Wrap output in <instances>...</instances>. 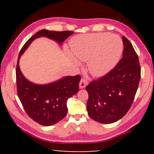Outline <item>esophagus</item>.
<instances>
[{
	"label": "esophagus",
	"instance_id": "obj_1",
	"mask_svg": "<svg viewBox=\"0 0 154 154\" xmlns=\"http://www.w3.org/2000/svg\"><path fill=\"white\" fill-rule=\"evenodd\" d=\"M88 84V81L85 79H82L79 83L80 88H85Z\"/></svg>",
	"mask_w": 154,
	"mask_h": 154
}]
</instances>
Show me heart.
I'll return each instance as SVG.
<instances>
[{
    "instance_id": "1",
    "label": "heart",
    "mask_w": 154,
    "mask_h": 154,
    "mask_svg": "<svg viewBox=\"0 0 154 154\" xmlns=\"http://www.w3.org/2000/svg\"><path fill=\"white\" fill-rule=\"evenodd\" d=\"M71 48L75 57L89 62L90 73L101 76L119 62L123 49L120 36L108 33H88L73 38Z\"/></svg>"
}]
</instances>
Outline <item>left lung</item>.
<instances>
[{
	"label": "left lung",
	"mask_w": 154,
	"mask_h": 154,
	"mask_svg": "<svg viewBox=\"0 0 154 154\" xmlns=\"http://www.w3.org/2000/svg\"><path fill=\"white\" fill-rule=\"evenodd\" d=\"M123 57L104 76L86 86L89 116L100 123H114L125 116L133 102L141 78L139 58L129 40L122 37Z\"/></svg>",
	"instance_id": "left-lung-1"
}]
</instances>
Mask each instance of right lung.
<instances>
[{"mask_svg": "<svg viewBox=\"0 0 154 154\" xmlns=\"http://www.w3.org/2000/svg\"><path fill=\"white\" fill-rule=\"evenodd\" d=\"M73 31H54L43 29L32 35L24 44L19 54L16 68L17 94L25 111L33 121L44 126L58 123L66 116V102L79 90L81 76H66L53 83L38 85L28 81L20 69L19 60L33 40L46 37L60 45L72 35Z\"/></svg>", "mask_w": 154, "mask_h": 154, "instance_id": "obj_1", "label": "right lung"}]
</instances>
